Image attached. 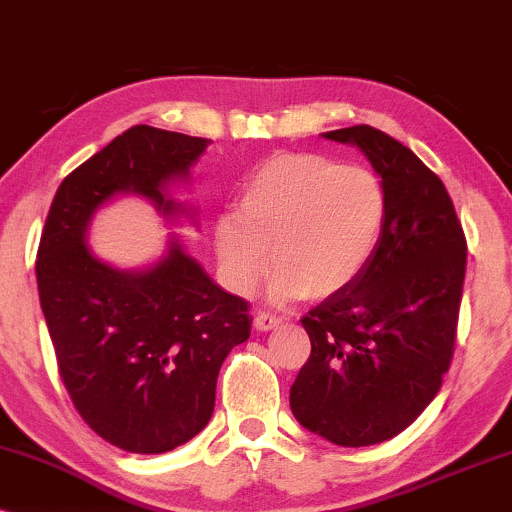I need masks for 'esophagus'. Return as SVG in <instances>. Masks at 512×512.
I'll return each instance as SVG.
<instances>
[{
    "instance_id": "1",
    "label": "esophagus",
    "mask_w": 512,
    "mask_h": 512,
    "mask_svg": "<svg viewBox=\"0 0 512 512\" xmlns=\"http://www.w3.org/2000/svg\"><path fill=\"white\" fill-rule=\"evenodd\" d=\"M281 323H283V318L274 316V313H257V316H255V327L260 332L274 330V327H278Z\"/></svg>"
}]
</instances>
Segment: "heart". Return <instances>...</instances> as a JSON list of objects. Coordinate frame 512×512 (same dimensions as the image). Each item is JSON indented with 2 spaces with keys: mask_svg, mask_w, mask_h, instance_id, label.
<instances>
[{
  "mask_svg": "<svg viewBox=\"0 0 512 512\" xmlns=\"http://www.w3.org/2000/svg\"><path fill=\"white\" fill-rule=\"evenodd\" d=\"M386 222L384 185L370 168L309 152H281L252 170L234 217L213 241L222 276L248 295L274 264L271 295L325 299L358 278Z\"/></svg>",
  "mask_w": 512,
  "mask_h": 512,
  "instance_id": "b5f03b06",
  "label": "heart"
}]
</instances>
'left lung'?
Here are the masks:
<instances>
[{"label":"left lung","instance_id":"obj_1","mask_svg":"<svg viewBox=\"0 0 512 512\" xmlns=\"http://www.w3.org/2000/svg\"><path fill=\"white\" fill-rule=\"evenodd\" d=\"M367 156L386 222L353 283L302 318L311 356L290 388L306 431L342 447L403 433L440 391L454 353L466 238L445 185L410 147L372 126L323 133Z\"/></svg>","mask_w":512,"mask_h":512}]
</instances>
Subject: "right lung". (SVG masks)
<instances>
[{"label": "right lung", "instance_id": "obj_1", "mask_svg": "<svg viewBox=\"0 0 512 512\" xmlns=\"http://www.w3.org/2000/svg\"><path fill=\"white\" fill-rule=\"evenodd\" d=\"M210 140L133 126L65 177L37 252V288L58 370L81 419L109 445L163 454L213 417L217 374L250 337L248 302L224 292L170 231L142 269L102 262L88 245L95 213L142 196L168 224H196L173 189L189 185Z\"/></svg>", "mask_w": 512, "mask_h": 512}]
</instances>
